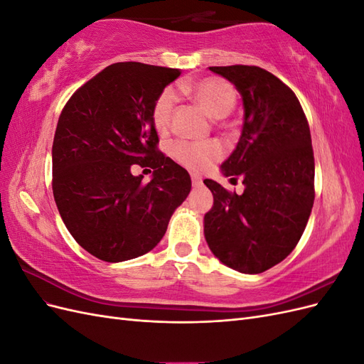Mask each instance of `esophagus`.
Here are the masks:
<instances>
[{"label":"esophagus","instance_id":"34e87169","mask_svg":"<svg viewBox=\"0 0 364 364\" xmlns=\"http://www.w3.org/2000/svg\"><path fill=\"white\" fill-rule=\"evenodd\" d=\"M191 182H193V186H200L202 185V178H200V176H197V174H193Z\"/></svg>","mask_w":364,"mask_h":364}]
</instances>
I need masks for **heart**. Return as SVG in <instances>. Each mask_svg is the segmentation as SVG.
Instances as JSON below:
<instances>
[{
    "mask_svg": "<svg viewBox=\"0 0 364 364\" xmlns=\"http://www.w3.org/2000/svg\"><path fill=\"white\" fill-rule=\"evenodd\" d=\"M178 90L182 94L190 95L202 107V111L209 118L214 119L225 118L232 111L237 102L234 87L222 79H215V77H206V79L197 82L179 83ZM174 103L176 94L171 87H165L164 91H161L155 103H153L151 119L159 134H164L170 127ZM171 153L174 159L182 164L183 167L194 171L209 168L223 156V150L215 141H178L173 144Z\"/></svg>",
    "mask_w": 364,
    "mask_h": 364,
    "instance_id": "b5f03b06",
    "label": "heart"
}]
</instances>
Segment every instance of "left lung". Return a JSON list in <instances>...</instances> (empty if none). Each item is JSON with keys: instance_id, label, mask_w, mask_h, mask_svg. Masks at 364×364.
Wrapping results in <instances>:
<instances>
[{"instance_id": "1", "label": "left lung", "mask_w": 364, "mask_h": 364, "mask_svg": "<svg viewBox=\"0 0 364 364\" xmlns=\"http://www.w3.org/2000/svg\"><path fill=\"white\" fill-rule=\"evenodd\" d=\"M243 97L245 123L225 176L243 178L245 193L205 179L214 205L205 238L214 255L241 273H262L299 243L314 202V155L304 109L277 75L253 65L209 67Z\"/></svg>"}]
</instances>
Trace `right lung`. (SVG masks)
<instances>
[{"label": "right lung", "mask_w": 364, "mask_h": 364, "mask_svg": "<svg viewBox=\"0 0 364 364\" xmlns=\"http://www.w3.org/2000/svg\"><path fill=\"white\" fill-rule=\"evenodd\" d=\"M176 68L139 62L106 67L63 106L53 141V196L73 238L106 262L144 255L190 194L191 178L158 149L151 107ZM134 163L154 179L134 176Z\"/></svg>", "instance_id": "right-lung-1"}]
</instances>
